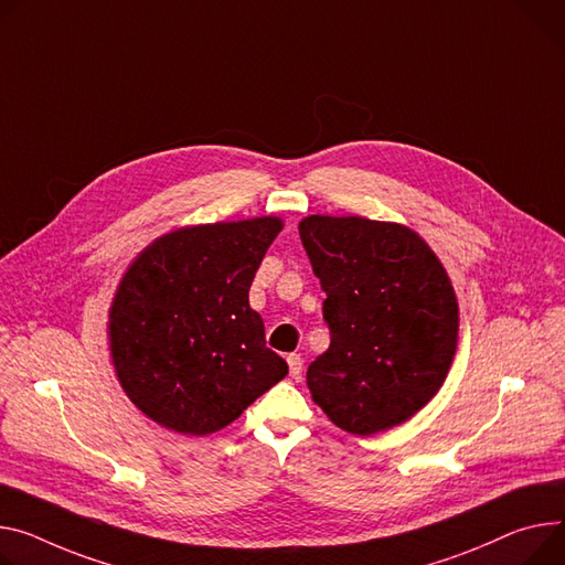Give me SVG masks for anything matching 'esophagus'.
<instances>
[{
	"instance_id": "1",
	"label": "esophagus",
	"mask_w": 565,
	"mask_h": 565,
	"mask_svg": "<svg viewBox=\"0 0 565 565\" xmlns=\"http://www.w3.org/2000/svg\"><path fill=\"white\" fill-rule=\"evenodd\" d=\"M287 364H289V375H291V377H300L302 358L296 355V353H291V355H287Z\"/></svg>"
}]
</instances>
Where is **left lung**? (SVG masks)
<instances>
[{"mask_svg": "<svg viewBox=\"0 0 565 565\" xmlns=\"http://www.w3.org/2000/svg\"><path fill=\"white\" fill-rule=\"evenodd\" d=\"M298 233L330 330V349L308 366L312 398L360 437L405 423L439 392L455 358L459 315L446 269L398 224L315 214Z\"/></svg>", "mask_w": 565, "mask_h": 565, "instance_id": "8db88e82", "label": "left lung"}]
</instances>
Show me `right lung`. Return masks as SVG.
Segmentation results:
<instances>
[{"mask_svg": "<svg viewBox=\"0 0 565 565\" xmlns=\"http://www.w3.org/2000/svg\"><path fill=\"white\" fill-rule=\"evenodd\" d=\"M280 228L263 216L173 231L121 278L110 310L113 362L128 398L162 427L212 434L287 375L248 306Z\"/></svg>", "mask_w": 565, "mask_h": 565, "instance_id": "1", "label": "right lung"}]
</instances>
